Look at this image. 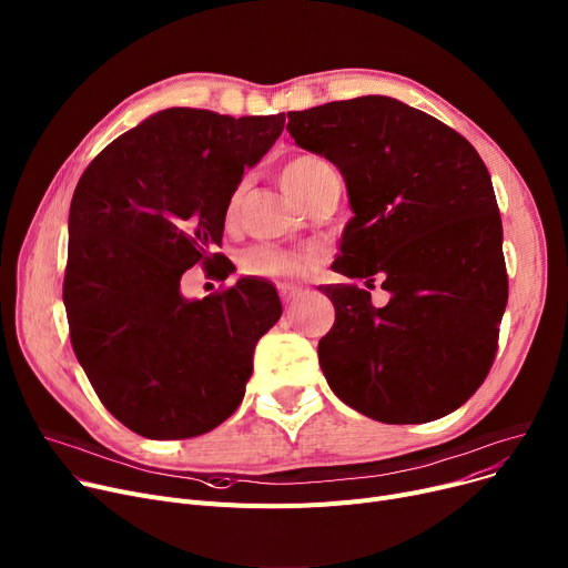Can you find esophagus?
Returning <instances> with one entry per match:
<instances>
[{"mask_svg":"<svg viewBox=\"0 0 568 568\" xmlns=\"http://www.w3.org/2000/svg\"><path fill=\"white\" fill-rule=\"evenodd\" d=\"M277 288H280L282 303H284L286 307H291V305L295 303V300H297V295H300V286H293V284H280Z\"/></svg>","mask_w":568,"mask_h":568,"instance_id":"1","label":"esophagus"}]
</instances>
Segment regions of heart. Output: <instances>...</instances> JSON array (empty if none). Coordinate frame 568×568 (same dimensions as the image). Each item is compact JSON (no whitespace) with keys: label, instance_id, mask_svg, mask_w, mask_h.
Segmentation results:
<instances>
[{"label":"heart","instance_id":"heart-1","mask_svg":"<svg viewBox=\"0 0 568 568\" xmlns=\"http://www.w3.org/2000/svg\"><path fill=\"white\" fill-rule=\"evenodd\" d=\"M335 176L332 166L312 153H300L284 162L282 166V183L284 187L300 199V202H307V199L329 179ZM239 204H241V187L231 192L226 209H224V222L229 226L236 224L239 220ZM239 268L245 277H291L300 268H303V256L275 247V245H254L247 252H243Z\"/></svg>","mask_w":568,"mask_h":568}]
</instances>
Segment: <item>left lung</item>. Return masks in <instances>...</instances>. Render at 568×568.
I'll return each instance as SVG.
<instances>
[{
  "instance_id": "left-lung-1",
  "label": "left lung",
  "mask_w": 568,
  "mask_h": 568,
  "mask_svg": "<svg viewBox=\"0 0 568 568\" xmlns=\"http://www.w3.org/2000/svg\"><path fill=\"white\" fill-rule=\"evenodd\" d=\"M297 146L339 166L355 217L332 271L378 280L321 291L335 325L318 342L329 389L383 424L449 415L486 381L509 297L490 174L436 116L387 95L288 112Z\"/></svg>"
}]
</instances>
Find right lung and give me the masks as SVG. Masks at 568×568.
Instances as JSON below:
<instances>
[{
  "label": "right lung",
  "mask_w": 568,
  "mask_h": 568,
  "mask_svg": "<svg viewBox=\"0 0 568 568\" xmlns=\"http://www.w3.org/2000/svg\"><path fill=\"white\" fill-rule=\"evenodd\" d=\"M284 121L162 110L100 151L75 187L63 275L71 344L100 404L144 438H196L236 413L254 346L282 316L263 280L204 300L181 284L192 265L213 280L236 271L215 252L224 209Z\"/></svg>",
  "instance_id": "add662e5"
}]
</instances>
